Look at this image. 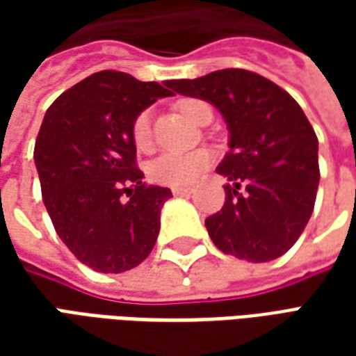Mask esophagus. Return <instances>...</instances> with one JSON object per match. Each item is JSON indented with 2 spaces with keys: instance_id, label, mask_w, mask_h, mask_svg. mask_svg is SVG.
Segmentation results:
<instances>
[{
  "instance_id": "34e87169",
  "label": "esophagus",
  "mask_w": 356,
  "mask_h": 356,
  "mask_svg": "<svg viewBox=\"0 0 356 356\" xmlns=\"http://www.w3.org/2000/svg\"><path fill=\"white\" fill-rule=\"evenodd\" d=\"M171 193H173V196H186V194L193 193V188L191 186H173Z\"/></svg>"
}]
</instances>
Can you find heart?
<instances>
[{"label":"heart","mask_w":356,"mask_h":356,"mask_svg":"<svg viewBox=\"0 0 356 356\" xmlns=\"http://www.w3.org/2000/svg\"><path fill=\"white\" fill-rule=\"evenodd\" d=\"M177 108L185 114L188 120L198 124L204 108H209L208 104L198 99H183L177 102ZM131 137L135 147L139 150H148L152 145V129H150V112L145 110L135 118L131 127ZM213 156L206 148L191 150V152H173L165 150L158 154L154 160L148 162V177L168 186L191 185L200 177L204 171L211 165Z\"/></svg>","instance_id":"1"}]
</instances>
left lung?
Returning a JSON list of instances; mask_svg holds the SVG:
<instances>
[{"label": "left lung", "mask_w": 356, "mask_h": 356, "mask_svg": "<svg viewBox=\"0 0 356 356\" xmlns=\"http://www.w3.org/2000/svg\"><path fill=\"white\" fill-rule=\"evenodd\" d=\"M168 86L211 102L231 133L217 173L233 185H225L221 211L206 219L209 238L252 263L286 254L309 223L321 181L318 139L305 112L282 88L242 68Z\"/></svg>", "instance_id": "left-lung-1"}]
</instances>
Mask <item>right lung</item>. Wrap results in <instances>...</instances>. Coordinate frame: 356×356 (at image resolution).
<instances>
[{
	"label": "right lung",
	"mask_w": 356,
	"mask_h": 356,
	"mask_svg": "<svg viewBox=\"0 0 356 356\" xmlns=\"http://www.w3.org/2000/svg\"><path fill=\"white\" fill-rule=\"evenodd\" d=\"M168 81L102 70L51 104L34 148L43 204L55 231L83 265L124 273L148 257L170 188L143 183L131 127Z\"/></svg>",
	"instance_id": "1"
}]
</instances>
